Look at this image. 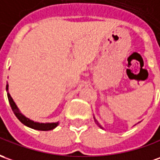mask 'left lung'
<instances>
[{
    "mask_svg": "<svg viewBox=\"0 0 160 160\" xmlns=\"http://www.w3.org/2000/svg\"><path fill=\"white\" fill-rule=\"evenodd\" d=\"M94 119H95V122H96V124H98V126H99V127H100V128H101V129H103V126H102V125H101V124H99L98 122V121H97V120H96V118H95V117H94Z\"/></svg>",
    "mask_w": 160,
    "mask_h": 160,
    "instance_id": "8db88e82",
    "label": "left lung"
}]
</instances>
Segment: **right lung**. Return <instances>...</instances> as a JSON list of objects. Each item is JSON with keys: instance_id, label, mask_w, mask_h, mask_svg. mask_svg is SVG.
Instances as JSON below:
<instances>
[{"instance_id": "add662e5", "label": "right lung", "mask_w": 160, "mask_h": 160, "mask_svg": "<svg viewBox=\"0 0 160 160\" xmlns=\"http://www.w3.org/2000/svg\"><path fill=\"white\" fill-rule=\"evenodd\" d=\"M7 95H8V102L10 104L12 111L14 112V114L16 116V118L20 120L21 123H22L24 125H26L29 128L34 129V130H37V131H50L57 127L59 124V122H54V123H39V122H35L33 120L29 119L26 116H24L20 112L19 108L17 107V105L15 104L14 100L12 98V97L8 92V84H7L6 86Z\"/></svg>"}]
</instances>
